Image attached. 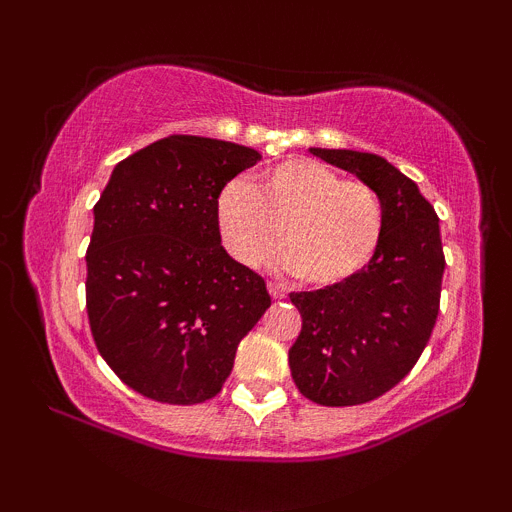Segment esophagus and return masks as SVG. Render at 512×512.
Instances as JSON below:
<instances>
[{
    "mask_svg": "<svg viewBox=\"0 0 512 512\" xmlns=\"http://www.w3.org/2000/svg\"><path fill=\"white\" fill-rule=\"evenodd\" d=\"M267 291H269V296H272V298H284L286 296L284 286L276 284V281H267Z\"/></svg>",
    "mask_w": 512,
    "mask_h": 512,
    "instance_id": "esophagus-1",
    "label": "esophagus"
}]
</instances>
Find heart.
<instances>
[{
  "label": "heart",
  "instance_id": "1",
  "mask_svg": "<svg viewBox=\"0 0 512 512\" xmlns=\"http://www.w3.org/2000/svg\"><path fill=\"white\" fill-rule=\"evenodd\" d=\"M216 228L233 260L260 264L274 255L310 286H334L361 272L383 238L378 192L361 180H342L313 158H291L264 170L257 185L233 178L214 204Z\"/></svg>",
  "mask_w": 512,
  "mask_h": 512
}]
</instances>
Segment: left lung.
<instances>
[{"instance_id":"1","label":"left lung","mask_w":512,"mask_h":512,"mask_svg":"<svg viewBox=\"0 0 512 512\" xmlns=\"http://www.w3.org/2000/svg\"><path fill=\"white\" fill-rule=\"evenodd\" d=\"M310 154L356 175L383 202V238L366 267L289 296L303 320L289 349L293 383L322 407H354L392 390L426 349L445 269L440 226L416 182L383 156L315 146Z\"/></svg>"}]
</instances>
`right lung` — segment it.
<instances>
[{
	"label": "right lung",
	"mask_w": 512,
	"mask_h": 512,
	"mask_svg": "<svg viewBox=\"0 0 512 512\" xmlns=\"http://www.w3.org/2000/svg\"><path fill=\"white\" fill-rule=\"evenodd\" d=\"M260 158L173 134L117 163L93 207L88 322L105 363L139 395H219L240 339L272 305L262 276L223 250L214 214L221 187Z\"/></svg>",
	"instance_id": "add662e5"
}]
</instances>
